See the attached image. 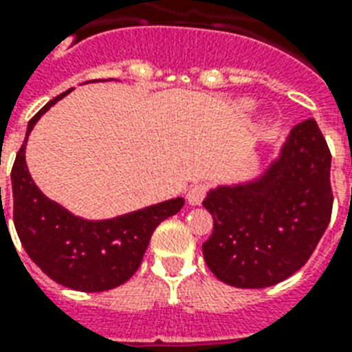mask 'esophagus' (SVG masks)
Wrapping results in <instances>:
<instances>
[{"mask_svg": "<svg viewBox=\"0 0 352 352\" xmlns=\"http://www.w3.org/2000/svg\"><path fill=\"white\" fill-rule=\"evenodd\" d=\"M206 193H208V184H193L188 190V195H186V199H188V202H190L191 206H199L202 201H204Z\"/></svg>", "mask_w": 352, "mask_h": 352, "instance_id": "esophagus-1", "label": "esophagus"}]
</instances>
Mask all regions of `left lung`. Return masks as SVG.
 <instances>
[{
    "label": "left lung",
    "mask_w": 352,
    "mask_h": 352,
    "mask_svg": "<svg viewBox=\"0 0 352 352\" xmlns=\"http://www.w3.org/2000/svg\"><path fill=\"white\" fill-rule=\"evenodd\" d=\"M202 206L213 217L202 253L224 284L260 289L296 273L333 211L331 151L315 119L291 130L258 179L210 190Z\"/></svg>",
    "instance_id": "8db88e82"
}]
</instances>
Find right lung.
Returning <instances> with one entry per match:
<instances>
[{"label":"right lung","instance_id":"right-lung-1","mask_svg":"<svg viewBox=\"0 0 352 352\" xmlns=\"http://www.w3.org/2000/svg\"><path fill=\"white\" fill-rule=\"evenodd\" d=\"M70 92L54 97L28 122L10 173L14 226L25 251L45 275L70 289L99 293L131 278L155 228L179 213L184 199L177 197L108 221H87L43 195L25 162L28 133L48 108Z\"/></svg>","mask_w":352,"mask_h":352}]
</instances>
